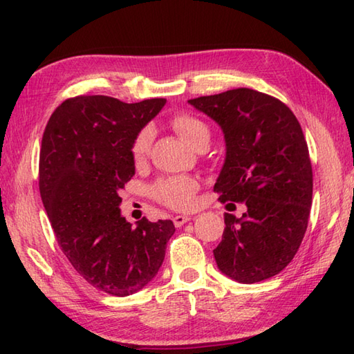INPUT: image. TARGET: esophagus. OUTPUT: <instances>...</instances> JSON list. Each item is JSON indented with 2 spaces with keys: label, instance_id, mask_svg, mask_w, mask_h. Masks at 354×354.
<instances>
[{
  "label": "esophagus",
  "instance_id": "34e87169",
  "mask_svg": "<svg viewBox=\"0 0 354 354\" xmlns=\"http://www.w3.org/2000/svg\"><path fill=\"white\" fill-rule=\"evenodd\" d=\"M192 219L190 214H178L173 217V223H175V227H183L185 222H189Z\"/></svg>",
  "mask_w": 354,
  "mask_h": 354
}]
</instances>
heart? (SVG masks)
Masks as SVG:
<instances>
[{
  "mask_svg": "<svg viewBox=\"0 0 354 354\" xmlns=\"http://www.w3.org/2000/svg\"><path fill=\"white\" fill-rule=\"evenodd\" d=\"M170 124L175 132L189 146H196L199 141L209 138L208 126L198 117L190 114H175L170 118ZM153 133L150 127L142 129L135 135L131 145V158L135 164L146 160L150 145H152ZM198 190V181L192 176H162L153 183L152 196L160 204L170 207L173 209H187L193 205L194 192Z\"/></svg>",
  "mask_w": 354,
  "mask_h": 354,
  "instance_id": "heart-1",
  "label": "heart"
}]
</instances>
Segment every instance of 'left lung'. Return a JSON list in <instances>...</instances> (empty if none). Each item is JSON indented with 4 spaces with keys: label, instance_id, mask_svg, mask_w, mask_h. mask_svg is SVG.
I'll list each match as a JSON object with an SVG mask.
<instances>
[{
    "label": "left lung",
    "instance_id": "obj_1",
    "mask_svg": "<svg viewBox=\"0 0 354 354\" xmlns=\"http://www.w3.org/2000/svg\"><path fill=\"white\" fill-rule=\"evenodd\" d=\"M189 103L225 135L227 158L214 184L219 201L248 208L240 219L225 213L213 251L217 268L245 284L274 277L295 257L309 223L313 173L301 126L283 102L250 88Z\"/></svg>",
    "mask_w": 354,
    "mask_h": 354
}]
</instances>
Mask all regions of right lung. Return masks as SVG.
<instances>
[{
    "mask_svg": "<svg viewBox=\"0 0 354 354\" xmlns=\"http://www.w3.org/2000/svg\"><path fill=\"white\" fill-rule=\"evenodd\" d=\"M165 99L124 103L108 95L62 102L45 126L39 190L59 246L80 277L115 297L141 290L161 268L171 221L132 228L120 192L135 175L131 145Z\"/></svg>",
    "mask_w": 354,
    "mask_h": 354,
    "instance_id": "1",
    "label": "right lung"
}]
</instances>
